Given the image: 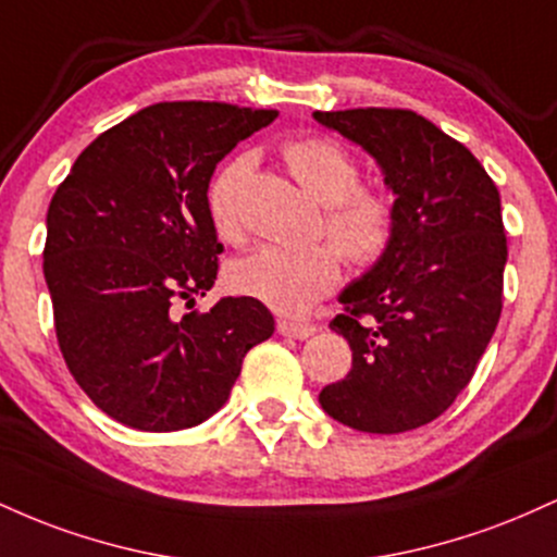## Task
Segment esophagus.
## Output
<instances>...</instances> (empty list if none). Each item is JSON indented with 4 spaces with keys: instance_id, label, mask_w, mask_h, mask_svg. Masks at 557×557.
Here are the masks:
<instances>
[{
    "instance_id": "1",
    "label": "esophagus",
    "mask_w": 557,
    "mask_h": 557,
    "mask_svg": "<svg viewBox=\"0 0 557 557\" xmlns=\"http://www.w3.org/2000/svg\"><path fill=\"white\" fill-rule=\"evenodd\" d=\"M277 332L283 337H296V341H306V337L314 335L317 327L311 322H296V319H280Z\"/></svg>"
}]
</instances>
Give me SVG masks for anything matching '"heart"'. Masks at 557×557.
Here are the masks:
<instances>
[{"label": "heart", "instance_id": "1", "mask_svg": "<svg viewBox=\"0 0 557 557\" xmlns=\"http://www.w3.org/2000/svg\"><path fill=\"white\" fill-rule=\"evenodd\" d=\"M296 181L324 203L322 227L329 243L304 248L261 246L227 267V285L261 300L280 314H304L341 283V257L356 270L385 259L398 230L395 203L382 190L361 185L359 162L332 138L306 136L283 146ZM253 172L251 154L230 157L207 185V212L222 240H243V190Z\"/></svg>", "mask_w": 557, "mask_h": 557}]
</instances>
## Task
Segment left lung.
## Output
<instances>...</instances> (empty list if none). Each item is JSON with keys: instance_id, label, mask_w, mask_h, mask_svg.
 Masks as SVG:
<instances>
[{"instance_id": "left-lung-1", "label": "left lung", "mask_w": 557, "mask_h": 557, "mask_svg": "<svg viewBox=\"0 0 557 557\" xmlns=\"http://www.w3.org/2000/svg\"><path fill=\"white\" fill-rule=\"evenodd\" d=\"M314 117L380 162L398 214L385 259L343 290L330 327L348 341L354 367L319 403L350 430H417L461 395L500 322V194L463 144L417 112L367 107Z\"/></svg>"}]
</instances>
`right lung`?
<instances>
[{"label": "right lung", "instance_id": "obj_1", "mask_svg": "<svg viewBox=\"0 0 557 557\" xmlns=\"http://www.w3.org/2000/svg\"><path fill=\"white\" fill-rule=\"evenodd\" d=\"M277 110L159 101L94 138L47 214L44 277L62 359L96 408L144 432L220 411L243 359L274 332L261 300L222 298L177 317L216 280L222 243L207 185Z\"/></svg>", "mask_w": 557, "mask_h": 557}]
</instances>
